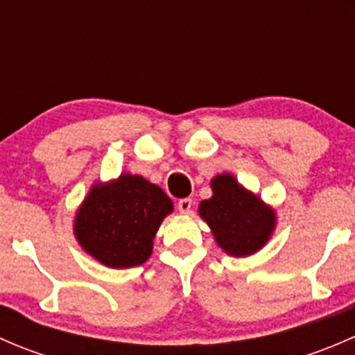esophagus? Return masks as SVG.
<instances>
[{"instance_id":"obj_1","label":"esophagus","mask_w":355,"mask_h":355,"mask_svg":"<svg viewBox=\"0 0 355 355\" xmlns=\"http://www.w3.org/2000/svg\"><path fill=\"white\" fill-rule=\"evenodd\" d=\"M192 209V199H180L178 200V211H180L182 214H189Z\"/></svg>"}]
</instances>
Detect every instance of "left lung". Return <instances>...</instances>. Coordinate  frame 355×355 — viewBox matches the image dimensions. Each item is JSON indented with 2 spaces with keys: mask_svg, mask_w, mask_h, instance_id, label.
<instances>
[{
  "mask_svg": "<svg viewBox=\"0 0 355 355\" xmlns=\"http://www.w3.org/2000/svg\"><path fill=\"white\" fill-rule=\"evenodd\" d=\"M211 189L213 198L199 204V214L209 225L216 244L235 257L263 249L275 230V211L230 173L216 175Z\"/></svg>",
  "mask_w": 355,
  "mask_h": 355,
  "instance_id": "left-lung-1",
  "label": "left lung"
}]
</instances>
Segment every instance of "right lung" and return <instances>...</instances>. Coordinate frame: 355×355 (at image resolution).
Listing matches in <instances>:
<instances>
[{"instance_id":"obj_1","label":"right lung","mask_w":355,"mask_h":355,"mask_svg":"<svg viewBox=\"0 0 355 355\" xmlns=\"http://www.w3.org/2000/svg\"><path fill=\"white\" fill-rule=\"evenodd\" d=\"M173 202L163 189L141 175L121 173L108 184H94L75 214L78 244L108 268L141 266Z\"/></svg>"}]
</instances>
